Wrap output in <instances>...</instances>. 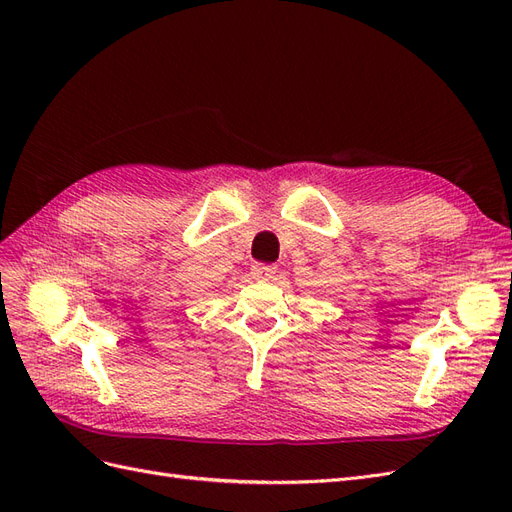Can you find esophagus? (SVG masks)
Listing matches in <instances>:
<instances>
[{
    "instance_id": "obj_1",
    "label": "esophagus",
    "mask_w": 512,
    "mask_h": 512,
    "mask_svg": "<svg viewBox=\"0 0 512 512\" xmlns=\"http://www.w3.org/2000/svg\"><path fill=\"white\" fill-rule=\"evenodd\" d=\"M277 273L275 265H267V262H256L252 267V275L258 277V280H271V277Z\"/></svg>"
}]
</instances>
